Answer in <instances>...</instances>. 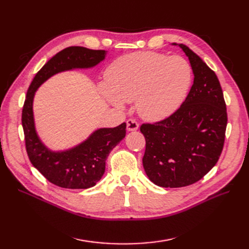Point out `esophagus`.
<instances>
[{"instance_id": "esophagus-1", "label": "esophagus", "mask_w": 249, "mask_h": 249, "mask_svg": "<svg viewBox=\"0 0 249 249\" xmlns=\"http://www.w3.org/2000/svg\"><path fill=\"white\" fill-rule=\"evenodd\" d=\"M139 124L134 119H129L126 120V130L127 131H136L138 130Z\"/></svg>"}]
</instances>
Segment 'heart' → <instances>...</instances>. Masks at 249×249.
I'll list each match as a JSON object with an SVG mask.
<instances>
[{"instance_id":"heart-1","label":"heart","mask_w":249,"mask_h":249,"mask_svg":"<svg viewBox=\"0 0 249 249\" xmlns=\"http://www.w3.org/2000/svg\"><path fill=\"white\" fill-rule=\"evenodd\" d=\"M100 93L111 106L123 109L136 101L139 115L158 122L173 114L185 101L192 69L182 57L138 52L120 57L106 71Z\"/></svg>"}]
</instances>
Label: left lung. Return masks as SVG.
<instances>
[{
	"label": "left lung",
	"mask_w": 249,
	"mask_h": 249,
	"mask_svg": "<svg viewBox=\"0 0 249 249\" xmlns=\"http://www.w3.org/2000/svg\"><path fill=\"white\" fill-rule=\"evenodd\" d=\"M194 81L185 102L161 122L143 124L145 153L142 163L152 182L164 188L189 186L212 169L221 155L228 114L216 73L183 43Z\"/></svg>",
	"instance_id": "left-lung-1"
}]
</instances>
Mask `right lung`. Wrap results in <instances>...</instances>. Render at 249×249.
<instances>
[{"mask_svg": "<svg viewBox=\"0 0 249 249\" xmlns=\"http://www.w3.org/2000/svg\"><path fill=\"white\" fill-rule=\"evenodd\" d=\"M107 51L70 47L51 58L36 73L30 85L21 113L26 149L33 166L49 182L66 189H87L102 178L111 150L125 136V123L94 131L80 144L53 152L37 135L33 115L36 90L54 74L74 69H90L102 62Z\"/></svg>", "mask_w": 249, "mask_h": 249, "instance_id": "1", "label": "right lung"}]
</instances>
